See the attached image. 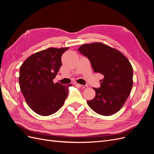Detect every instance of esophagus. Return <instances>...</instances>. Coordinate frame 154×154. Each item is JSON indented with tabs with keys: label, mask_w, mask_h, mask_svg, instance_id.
Segmentation results:
<instances>
[{
	"label": "esophagus",
	"mask_w": 154,
	"mask_h": 154,
	"mask_svg": "<svg viewBox=\"0 0 154 154\" xmlns=\"http://www.w3.org/2000/svg\"><path fill=\"white\" fill-rule=\"evenodd\" d=\"M74 85H76V86L80 87H81V88H88V86H87V85H81V84H79V83H74Z\"/></svg>",
	"instance_id": "esophagus-1"
}]
</instances>
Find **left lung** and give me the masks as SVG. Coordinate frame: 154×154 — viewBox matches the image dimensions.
Returning a JSON list of instances; mask_svg holds the SVG:
<instances>
[{"label": "left lung", "instance_id": "left-lung-1", "mask_svg": "<svg viewBox=\"0 0 154 154\" xmlns=\"http://www.w3.org/2000/svg\"><path fill=\"white\" fill-rule=\"evenodd\" d=\"M80 52L89 59L94 72L104 76L94 99L87 101L95 112L116 114L122 108L133 86V69L127 58L118 49L101 42L82 45Z\"/></svg>", "mask_w": 154, "mask_h": 154}]
</instances>
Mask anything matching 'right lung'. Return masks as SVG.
Segmentation results:
<instances>
[{"label":"right lung","instance_id":"add662e5","mask_svg":"<svg viewBox=\"0 0 154 154\" xmlns=\"http://www.w3.org/2000/svg\"><path fill=\"white\" fill-rule=\"evenodd\" d=\"M69 48H49L35 53L22 64L19 85L27 104L35 112L47 116L57 112L65 103L69 87L54 83L62 66V54Z\"/></svg>","mask_w":154,"mask_h":154}]
</instances>
